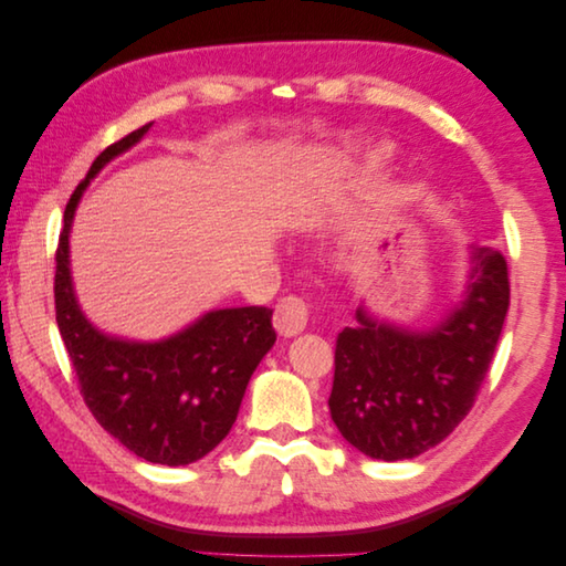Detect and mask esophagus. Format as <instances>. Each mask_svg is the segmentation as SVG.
<instances>
[{"label": "esophagus", "mask_w": 566, "mask_h": 566, "mask_svg": "<svg viewBox=\"0 0 566 566\" xmlns=\"http://www.w3.org/2000/svg\"><path fill=\"white\" fill-rule=\"evenodd\" d=\"M306 316H310V310H306V302L302 297H281L276 310H273V328L283 337H293L306 328Z\"/></svg>", "instance_id": "esophagus-1"}]
</instances>
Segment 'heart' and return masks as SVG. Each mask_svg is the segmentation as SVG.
I'll list each match as a JSON object with an SVG mask.
<instances>
[{"mask_svg":"<svg viewBox=\"0 0 566 566\" xmlns=\"http://www.w3.org/2000/svg\"><path fill=\"white\" fill-rule=\"evenodd\" d=\"M385 160H387V150H373L370 156H368V160H366V165L368 167H380V165H385Z\"/></svg>","mask_w":566,"mask_h":566,"instance_id":"heart-1","label":"heart"}]
</instances>
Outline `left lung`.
Wrapping results in <instances>:
<instances>
[{"mask_svg":"<svg viewBox=\"0 0 566 566\" xmlns=\"http://www.w3.org/2000/svg\"><path fill=\"white\" fill-rule=\"evenodd\" d=\"M510 306L501 250L472 252L465 300L430 333L378 323L358 306L335 342L331 416L354 449L406 460L447 439L482 387Z\"/></svg>","mask_w":566,"mask_h":566,"instance_id":"1","label":"left lung"}]
</instances>
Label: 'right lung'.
<instances>
[{
	"mask_svg": "<svg viewBox=\"0 0 566 566\" xmlns=\"http://www.w3.org/2000/svg\"><path fill=\"white\" fill-rule=\"evenodd\" d=\"M150 123L111 144L92 163L63 212L54 302L80 394L96 422L148 462L188 465L229 434L250 375L276 342L266 306L205 314L184 333L142 345L98 333L82 316L67 269V233L80 196L101 167L132 148Z\"/></svg>",
	"mask_w": 566,
	"mask_h": 566,
	"instance_id": "obj_1",
	"label": "right lung"
}]
</instances>
